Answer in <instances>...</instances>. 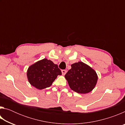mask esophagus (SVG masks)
Here are the masks:
<instances>
[{"label": "esophagus", "mask_w": 125, "mask_h": 125, "mask_svg": "<svg viewBox=\"0 0 125 125\" xmlns=\"http://www.w3.org/2000/svg\"><path fill=\"white\" fill-rule=\"evenodd\" d=\"M67 73V71L66 70H64V69H63V70H62V74L64 75L65 74V73Z\"/></svg>", "instance_id": "obj_1"}]
</instances>
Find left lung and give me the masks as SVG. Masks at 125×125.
Returning a JSON list of instances; mask_svg holds the SVG:
<instances>
[{"instance_id":"1","label":"left lung","mask_w":125,"mask_h":125,"mask_svg":"<svg viewBox=\"0 0 125 125\" xmlns=\"http://www.w3.org/2000/svg\"><path fill=\"white\" fill-rule=\"evenodd\" d=\"M71 67L64 75L71 89L79 94L92 92L98 79L94 69L83 62L73 63Z\"/></svg>"}]
</instances>
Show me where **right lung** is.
Here are the masks:
<instances>
[{"label": "right lung", "mask_w": 125, "mask_h": 125, "mask_svg": "<svg viewBox=\"0 0 125 125\" xmlns=\"http://www.w3.org/2000/svg\"><path fill=\"white\" fill-rule=\"evenodd\" d=\"M58 75H62V72L58 65L47 58L33 63L27 71L30 84L40 90L50 87Z\"/></svg>", "instance_id": "right-lung-1"}]
</instances>
